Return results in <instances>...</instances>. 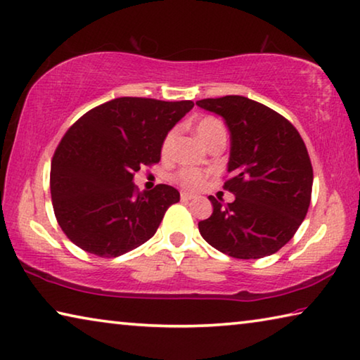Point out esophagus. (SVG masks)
Returning a JSON list of instances; mask_svg holds the SVG:
<instances>
[{
	"instance_id": "esophagus-1",
	"label": "esophagus",
	"mask_w": 360,
	"mask_h": 360,
	"mask_svg": "<svg viewBox=\"0 0 360 360\" xmlns=\"http://www.w3.org/2000/svg\"><path fill=\"white\" fill-rule=\"evenodd\" d=\"M193 197H195V195H193V193H191V192H186V191H182V192H181V200H182V202L192 200Z\"/></svg>"
}]
</instances>
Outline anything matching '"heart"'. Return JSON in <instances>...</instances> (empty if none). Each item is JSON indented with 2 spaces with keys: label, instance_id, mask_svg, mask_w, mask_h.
I'll list each match as a JSON object with an SVG mask.
<instances>
[{
  "label": "heart",
  "instance_id": "1",
  "mask_svg": "<svg viewBox=\"0 0 360 360\" xmlns=\"http://www.w3.org/2000/svg\"><path fill=\"white\" fill-rule=\"evenodd\" d=\"M195 131H197L198 138H200L205 144H208V142L213 139L216 134L221 133V131H224V127H222L219 120H216L213 117H205L197 122ZM173 138H174V133H168L167 138L163 139L162 155H168ZM205 178H207V174H205L203 171L195 169V168H181L178 173L174 174V181L179 182L181 186L189 187V189H198V187H202L205 182Z\"/></svg>",
  "mask_w": 360,
  "mask_h": 360
}]
</instances>
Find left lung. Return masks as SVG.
I'll return each mask as SVG.
<instances>
[{"instance_id": "obj_1", "label": "left lung", "mask_w": 360, "mask_h": 360, "mask_svg": "<svg viewBox=\"0 0 360 360\" xmlns=\"http://www.w3.org/2000/svg\"><path fill=\"white\" fill-rule=\"evenodd\" d=\"M224 118L231 133L229 179L236 200L198 222L211 247L232 258L258 259L278 252L306 218L312 192V165L304 141L272 108L243 96L197 101Z\"/></svg>"}]
</instances>
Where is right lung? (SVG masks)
<instances>
[{
	"label": "right lung",
	"instance_id": "add662e5",
	"mask_svg": "<svg viewBox=\"0 0 360 360\" xmlns=\"http://www.w3.org/2000/svg\"><path fill=\"white\" fill-rule=\"evenodd\" d=\"M192 107V101L118 98L68 128L51 163V198L70 242L117 258L157 232L179 192L167 184L141 192L133 178L144 165L160 162L168 131Z\"/></svg>",
	"mask_w": 360,
	"mask_h": 360
}]
</instances>
